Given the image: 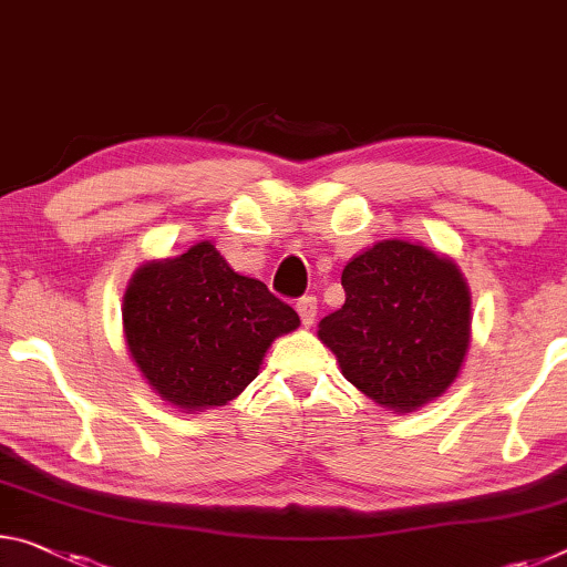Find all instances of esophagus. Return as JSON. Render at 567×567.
Listing matches in <instances>:
<instances>
[{"label": "esophagus", "instance_id": "obj_1", "mask_svg": "<svg viewBox=\"0 0 567 567\" xmlns=\"http://www.w3.org/2000/svg\"><path fill=\"white\" fill-rule=\"evenodd\" d=\"M298 316L302 320V326L310 328L318 318V298H312V295H305V298H300L298 300Z\"/></svg>", "mask_w": 567, "mask_h": 567}]
</instances>
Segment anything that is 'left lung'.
<instances>
[{
	"mask_svg": "<svg viewBox=\"0 0 567 567\" xmlns=\"http://www.w3.org/2000/svg\"><path fill=\"white\" fill-rule=\"evenodd\" d=\"M346 305L318 338L375 406L409 413L456 381L472 343V295L449 255L409 239L375 241L343 269Z\"/></svg>",
	"mask_w": 567,
	"mask_h": 567,
	"instance_id": "left-lung-1",
	"label": "left lung"
}]
</instances>
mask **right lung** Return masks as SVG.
Listing matches in <instances>:
<instances>
[{"instance_id":"obj_1","label":"right lung","mask_w":567,"mask_h":567,"mask_svg":"<svg viewBox=\"0 0 567 567\" xmlns=\"http://www.w3.org/2000/svg\"><path fill=\"white\" fill-rule=\"evenodd\" d=\"M121 312L143 381L184 413L227 406L257 379L275 338L300 326L290 305L235 272L212 241L141 265Z\"/></svg>"}]
</instances>
